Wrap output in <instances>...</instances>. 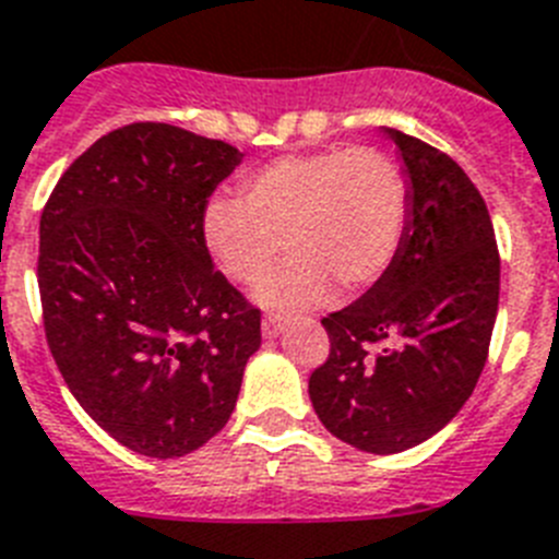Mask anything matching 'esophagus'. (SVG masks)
Masks as SVG:
<instances>
[{
  "label": "esophagus",
  "instance_id": "34e87169",
  "mask_svg": "<svg viewBox=\"0 0 559 559\" xmlns=\"http://www.w3.org/2000/svg\"><path fill=\"white\" fill-rule=\"evenodd\" d=\"M261 332H264V337H278L281 332H284V318L275 316V312L264 316V321H261Z\"/></svg>",
  "mask_w": 559,
  "mask_h": 559
}]
</instances>
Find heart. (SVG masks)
Here are the masks:
<instances>
[{"mask_svg":"<svg viewBox=\"0 0 559 559\" xmlns=\"http://www.w3.org/2000/svg\"><path fill=\"white\" fill-rule=\"evenodd\" d=\"M241 201L215 195L201 210V241L227 278L258 281L261 307L304 309L332 287L344 298L383 278L409 224V187L374 147L321 150L270 162L241 178Z\"/></svg>","mask_w":559,"mask_h":559,"instance_id":"obj_1","label":"heart"}]
</instances>
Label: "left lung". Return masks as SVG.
Masks as SVG:
<instances>
[{"instance_id":"8db88e82","label":"left lung","mask_w":559,"mask_h":559,"mask_svg":"<svg viewBox=\"0 0 559 559\" xmlns=\"http://www.w3.org/2000/svg\"><path fill=\"white\" fill-rule=\"evenodd\" d=\"M383 133L409 187L406 236L383 278L321 321L330 358L309 378V397L337 440L395 454L438 435L475 392L500 255L486 201L457 162L401 130Z\"/></svg>"}]
</instances>
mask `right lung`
Here are the masks:
<instances>
[{"label":"right lung","instance_id":"right-lung-1","mask_svg":"<svg viewBox=\"0 0 559 559\" xmlns=\"http://www.w3.org/2000/svg\"><path fill=\"white\" fill-rule=\"evenodd\" d=\"M241 158L135 121L84 150L41 210L48 346L79 406L130 452L167 461L215 438L261 346V312L201 241V210Z\"/></svg>","mask_w":559,"mask_h":559}]
</instances>
